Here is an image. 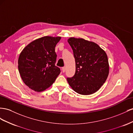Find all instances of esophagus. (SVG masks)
Listing matches in <instances>:
<instances>
[{
    "instance_id": "34e87169",
    "label": "esophagus",
    "mask_w": 133,
    "mask_h": 133,
    "mask_svg": "<svg viewBox=\"0 0 133 133\" xmlns=\"http://www.w3.org/2000/svg\"><path fill=\"white\" fill-rule=\"evenodd\" d=\"M62 71L63 72H65V71H66V67H62Z\"/></svg>"
}]
</instances>
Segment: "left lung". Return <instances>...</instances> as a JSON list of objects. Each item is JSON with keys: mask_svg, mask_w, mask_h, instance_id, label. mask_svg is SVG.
I'll return each mask as SVG.
<instances>
[{"mask_svg": "<svg viewBox=\"0 0 133 133\" xmlns=\"http://www.w3.org/2000/svg\"><path fill=\"white\" fill-rule=\"evenodd\" d=\"M73 50L76 71L67 77L69 84L75 92L88 95L99 90L108 78L109 65L105 52L96 43L82 38L68 39Z\"/></svg>", "mask_w": 133, "mask_h": 133, "instance_id": "1", "label": "left lung"}]
</instances>
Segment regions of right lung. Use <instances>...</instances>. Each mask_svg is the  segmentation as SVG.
<instances>
[{"label": "right lung", "mask_w": 133, "mask_h": 133, "mask_svg": "<svg viewBox=\"0 0 133 133\" xmlns=\"http://www.w3.org/2000/svg\"><path fill=\"white\" fill-rule=\"evenodd\" d=\"M60 37L45 36L36 39L23 50L18 58V70L25 84L35 91L50 87L61 72L55 65V47Z\"/></svg>", "instance_id": "obj_1"}]
</instances>
